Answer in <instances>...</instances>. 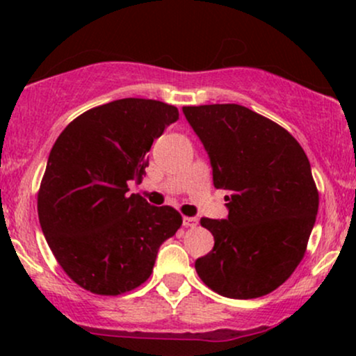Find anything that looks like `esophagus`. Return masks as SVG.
Returning <instances> with one entry per match:
<instances>
[{"label":"esophagus","mask_w":356,"mask_h":356,"mask_svg":"<svg viewBox=\"0 0 356 356\" xmlns=\"http://www.w3.org/2000/svg\"><path fill=\"white\" fill-rule=\"evenodd\" d=\"M197 218H184L182 219V224H184V227H195L197 226Z\"/></svg>","instance_id":"34e87169"}]
</instances>
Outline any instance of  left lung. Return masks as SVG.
<instances>
[{
    "instance_id": "1",
    "label": "left lung",
    "mask_w": 356,
    "mask_h": 356,
    "mask_svg": "<svg viewBox=\"0 0 356 356\" xmlns=\"http://www.w3.org/2000/svg\"><path fill=\"white\" fill-rule=\"evenodd\" d=\"M182 112L209 155L214 187L229 192L227 219H201L214 248L195 261V271L220 296L268 295L303 259L316 220L320 197L308 157L288 130L243 105Z\"/></svg>"
}]
</instances>
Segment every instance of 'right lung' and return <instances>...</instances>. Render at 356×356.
I'll return each instance as SVG.
<instances>
[{
	"mask_svg": "<svg viewBox=\"0 0 356 356\" xmlns=\"http://www.w3.org/2000/svg\"><path fill=\"white\" fill-rule=\"evenodd\" d=\"M179 118L174 105L122 99L90 108L53 145L38 191L40 226L70 280L117 296L152 275L161 244L182 218L129 194L149 167L147 152Z\"/></svg>",
	"mask_w": 356,
	"mask_h": 356,
	"instance_id": "add662e5",
	"label": "right lung"
}]
</instances>
